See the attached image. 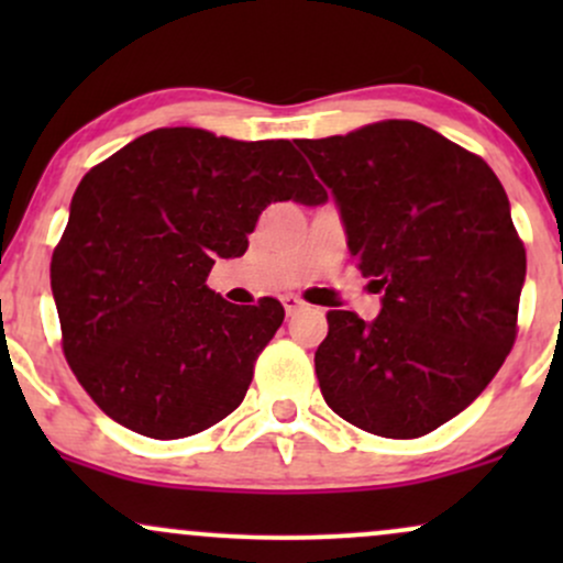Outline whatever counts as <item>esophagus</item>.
<instances>
[{"label": "esophagus", "mask_w": 563, "mask_h": 563, "mask_svg": "<svg viewBox=\"0 0 563 563\" xmlns=\"http://www.w3.org/2000/svg\"><path fill=\"white\" fill-rule=\"evenodd\" d=\"M283 307H286V314L290 318V314H296L299 309H303V301L299 296H283Z\"/></svg>", "instance_id": "34e87169"}]
</instances>
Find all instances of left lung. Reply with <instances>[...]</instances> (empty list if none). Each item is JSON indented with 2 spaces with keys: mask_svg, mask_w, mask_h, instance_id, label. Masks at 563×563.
<instances>
[{
  "mask_svg": "<svg viewBox=\"0 0 563 563\" xmlns=\"http://www.w3.org/2000/svg\"><path fill=\"white\" fill-rule=\"evenodd\" d=\"M296 145L335 198L357 269L384 290L371 322L328 312L322 397L371 434H429L487 389L516 341L527 254L506 190L418 121Z\"/></svg>",
  "mask_w": 563,
  "mask_h": 563,
  "instance_id": "obj_1",
  "label": "left lung"
}]
</instances>
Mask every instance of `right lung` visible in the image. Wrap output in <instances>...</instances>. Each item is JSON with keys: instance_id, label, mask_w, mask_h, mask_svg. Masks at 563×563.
Wrapping results in <instances>:
<instances>
[{"instance_id": "1", "label": "right lung", "mask_w": 563, "mask_h": 563, "mask_svg": "<svg viewBox=\"0 0 563 563\" xmlns=\"http://www.w3.org/2000/svg\"><path fill=\"white\" fill-rule=\"evenodd\" d=\"M277 200H328L288 140L153 129L84 174L49 280L70 371L108 418L183 439L243 402L286 312L224 301L206 277Z\"/></svg>"}]
</instances>
